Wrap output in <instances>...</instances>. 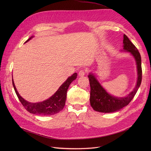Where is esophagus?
<instances>
[{"mask_svg": "<svg viewBox=\"0 0 151 151\" xmlns=\"http://www.w3.org/2000/svg\"><path fill=\"white\" fill-rule=\"evenodd\" d=\"M86 74V72L84 70H81L79 72V76H81V77H83Z\"/></svg>", "mask_w": 151, "mask_h": 151, "instance_id": "esophagus-1", "label": "esophagus"}]
</instances>
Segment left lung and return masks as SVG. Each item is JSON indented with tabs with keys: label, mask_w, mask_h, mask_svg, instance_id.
Segmentation results:
<instances>
[{
	"label": "left lung",
	"mask_w": 151,
	"mask_h": 151,
	"mask_svg": "<svg viewBox=\"0 0 151 151\" xmlns=\"http://www.w3.org/2000/svg\"><path fill=\"white\" fill-rule=\"evenodd\" d=\"M123 50L129 52L135 59L137 68V81L133 91L126 97L118 98L109 94L99 84L96 78L93 74L88 76L90 87V103L94 110L101 113H111L120 110V109L127 106L134 98L142 82L141 57L137 48L132 43L125 35H123Z\"/></svg>",
	"instance_id": "8db88e82"
}]
</instances>
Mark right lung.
Returning a JSON list of instances; mask_svg holds the SVG:
<instances>
[{
    "label": "right lung",
    "instance_id": "add662e5",
    "mask_svg": "<svg viewBox=\"0 0 151 151\" xmlns=\"http://www.w3.org/2000/svg\"><path fill=\"white\" fill-rule=\"evenodd\" d=\"M32 38H33V36H31V37L27 40L26 42H28V41ZM77 73H74L72 76L68 77L64 83H63V84L60 86L59 89L57 91V92L55 93L52 96L42 102L35 103H29L28 101H27L21 96L16 88L14 83L13 81V79L12 85L14 87V89L15 90V92L17 96V98H19L20 102L22 104V106H24V108L27 111L32 114H34V115L49 116L55 115V114H56L62 110L65 104L67 92L68 87H69L72 82L77 78Z\"/></svg>",
    "mask_w": 151,
    "mask_h": 151
}]
</instances>
